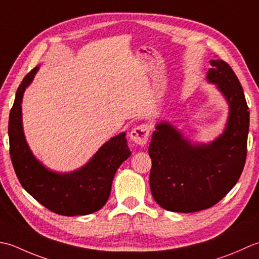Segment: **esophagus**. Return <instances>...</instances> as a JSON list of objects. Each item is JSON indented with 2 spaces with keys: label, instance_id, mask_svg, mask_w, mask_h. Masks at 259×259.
Masks as SVG:
<instances>
[{
  "label": "esophagus",
  "instance_id": "obj_1",
  "mask_svg": "<svg viewBox=\"0 0 259 259\" xmlns=\"http://www.w3.org/2000/svg\"><path fill=\"white\" fill-rule=\"evenodd\" d=\"M149 135H150V126L147 124H141V125L135 126L130 133L131 140L133 141L135 144H139V145L146 144L147 140H149Z\"/></svg>",
  "mask_w": 259,
  "mask_h": 259
}]
</instances>
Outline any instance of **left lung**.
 <instances>
[{"label": "left lung", "instance_id": "1", "mask_svg": "<svg viewBox=\"0 0 259 259\" xmlns=\"http://www.w3.org/2000/svg\"><path fill=\"white\" fill-rule=\"evenodd\" d=\"M210 65L207 81L229 107L223 133L209 143H194L163 120L152 135L151 192L159 205L173 212L212 207L235 187L245 165L249 112L244 91L228 63L210 60Z\"/></svg>", "mask_w": 259, "mask_h": 259}]
</instances>
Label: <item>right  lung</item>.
Wrapping results in <instances>:
<instances>
[{
	"mask_svg": "<svg viewBox=\"0 0 259 259\" xmlns=\"http://www.w3.org/2000/svg\"><path fill=\"white\" fill-rule=\"evenodd\" d=\"M39 66L19 86L9 118L10 154L17 177L25 191L47 209L61 215H85L102 209L109 198L115 173L131 156L123 132L108 140L85 165L71 172L46 167L26 143L22 124V99Z\"/></svg>",
	"mask_w": 259,
	"mask_h": 259,
	"instance_id": "right-lung-1",
	"label": "right lung"
}]
</instances>
